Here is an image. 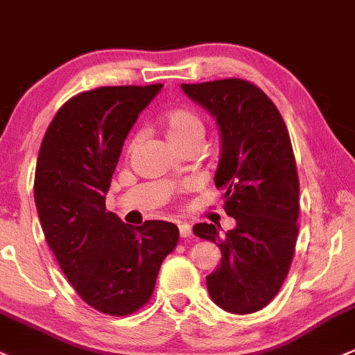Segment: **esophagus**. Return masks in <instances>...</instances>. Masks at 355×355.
Masks as SVG:
<instances>
[{"label": "esophagus", "instance_id": "1", "mask_svg": "<svg viewBox=\"0 0 355 355\" xmlns=\"http://www.w3.org/2000/svg\"><path fill=\"white\" fill-rule=\"evenodd\" d=\"M178 232L182 237H190L192 236V225L187 224V222H178Z\"/></svg>", "mask_w": 355, "mask_h": 355}]
</instances>
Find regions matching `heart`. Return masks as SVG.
Instances as JSON below:
<instances>
[{
  "instance_id": "heart-1",
  "label": "heart",
  "mask_w": 355,
  "mask_h": 355,
  "mask_svg": "<svg viewBox=\"0 0 355 355\" xmlns=\"http://www.w3.org/2000/svg\"><path fill=\"white\" fill-rule=\"evenodd\" d=\"M162 128L163 133L175 148H180L192 141H202L205 133L204 123L198 118L197 112L185 107L166 112L165 118L162 119ZM136 143H138V136H133L128 143V151L133 150Z\"/></svg>"
}]
</instances>
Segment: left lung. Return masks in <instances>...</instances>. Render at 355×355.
I'll list each match as a JSON object with an SVG mask.
<instances>
[{
  "mask_svg": "<svg viewBox=\"0 0 355 355\" xmlns=\"http://www.w3.org/2000/svg\"><path fill=\"white\" fill-rule=\"evenodd\" d=\"M219 126L220 159L216 187L236 227L193 225V234L216 243L220 263L207 276L216 305L231 313H254L285 282L298 237L300 184L290 135L282 114L258 85L243 79L182 84Z\"/></svg>",
  "mask_w": 355,
  "mask_h": 355,
  "instance_id": "1",
  "label": "left lung"
}]
</instances>
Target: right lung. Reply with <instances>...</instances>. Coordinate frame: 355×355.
Here are the masks:
<instances>
[{"instance_id": "add662e5", "label": "right lung", "mask_w": 355, "mask_h": 355, "mask_svg": "<svg viewBox=\"0 0 355 355\" xmlns=\"http://www.w3.org/2000/svg\"><path fill=\"white\" fill-rule=\"evenodd\" d=\"M163 84L97 87L57 111L35 170V204L46 239L77 295L123 317L153 295L159 266L178 243L166 220L124 224L106 193L124 139Z\"/></svg>"}]
</instances>
